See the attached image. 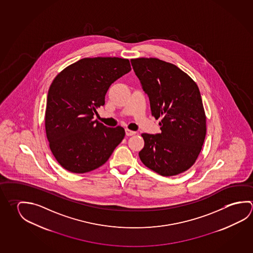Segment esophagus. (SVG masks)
Here are the masks:
<instances>
[{
  "mask_svg": "<svg viewBox=\"0 0 253 253\" xmlns=\"http://www.w3.org/2000/svg\"><path fill=\"white\" fill-rule=\"evenodd\" d=\"M125 133H126V135L127 136H133V135H135L136 134V131H133V130H130V129H128V128H126L125 129Z\"/></svg>",
  "mask_w": 253,
  "mask_h": 253,
  "instance_id": "esophagus-1",
  "label": "esophagus"
}]
</instances>
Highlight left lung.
<instances>
[{
	"instance_id": "left-lung-1",
	"label": "left lung",
	"mask_w": 253,
	"mask_h": 253,
	"mask_svg": "<svg viewBox=\"0 0 253 253\" xmlns=\"http://www.w3.org/2000/svg\"><path fill=\"white\" fill-rule=\"evenodd\" d=\"M150 101L152 116L162 132L142 133L139 153L144 165L169 177L190 169L198 158L206 136V116L198 86L186 73L156 58L130 60Z\"/></svg>"
}]
</instances>
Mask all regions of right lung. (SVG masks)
Here are the masks:
<instances>
[{
	"label": "right lung",
	"mask_w": 253,
	"mask_h": 253,
	"mask_svg": "<svg viewBox=\"0 0 253 253\" xmlns=\"http://www.w3.org/2000/svg\"><path fill=\"white\" fill-rule=\"evenodd\" d=\"M131 70L128 58H84L69 65L49 86L45 131L58 164L73 173L102 166L125 136L121 126L93 120L110 85Z\"/></svg>",
	"instance_id": "add662e5"
}]
</instances>
